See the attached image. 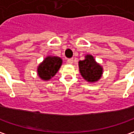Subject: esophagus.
I'll return each instance as SVG.
<instances>
[{
	"instance_id": "esophagus-1",
	"label": "esophagus",
	"mask_w": 134,
	"mask_h": 134,
	"mask_svg": "<svg viewBox=\"0 0 134 134\" xmlns=\"http://www.w3.org/2000/svg\"><path fill=\"white\" fill-rule=\"evenodd\" d=\"M67 63L69 64H72L73 63V58H68L67 60Z\"/></svg>"
}]
</instances>
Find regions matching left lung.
Returning <instances> with one entry per match:
<instances>
[{"instance_id": "1", "label": "left lung", "mask_w": 134, "mask_h": 134, "mask_svg": "<svg viewBox=\"0 0 134 134\" xmlns=\"http://www.w3.org/2000/svg\"><path fill=\"white\" fill-rule=\"evenodd\" d=\"M79 71L87 81L95 82L98 81L102 74V67L96 62L91 55H87L85 59L79 62Z\"/></svg>"}]
</instances>
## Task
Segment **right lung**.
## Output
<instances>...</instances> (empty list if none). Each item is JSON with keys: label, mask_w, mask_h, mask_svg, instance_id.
<instances>
[{"label": "right lung", "mask_w": 134, "mask_h": 134, "mask_svg": "<svg viewBox=\"0 0 134 134\" xmlns=\"http://www.w3.org/2000/svg\"><path fill=\"white\" fill-rule=\"evenodd\" d=\"M62 64V58L48 56L38 67V74L41 79L47 81L55 75Z\"/></svg>", "instance_id": "obj_1"}]
</instances>
